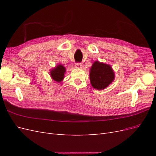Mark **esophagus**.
<instances>
[{
    "instance_id": "1",
    "label": "esophagus",
    "mask_w": 156,
    "mask_h": 156,
    "mask_svg": "<svg viewBox=\"0 0 156 156\" xmlns=\"http://www.w3.org/2000/svg\"><path fill=\"white\" fill-rule=\"evenodd\" d=\"M75 68H82V64H81V63H76L75 64Z\"/></svg>"
}]
</instances>
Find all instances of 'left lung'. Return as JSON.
<instances>
[{
    "instance_id": "left-lung-1",
    "label": "left lung",
    "mask_w": 156,
    "mask_h": 156,
    "mask_svg": "<svg viewBox=\"0 0 156 156\" xmlns=\"http://www.w3.org/2000/svg\"><path fill=\"white\" fill-rule=\"evenodd\" d=\"M89 75L92 87L101 90L114 81L115 75L110 65L96 61L92 66Z\"/></svg>"
}]
</instances>
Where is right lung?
Here are the masks:
<instances>
[{"label": "right lung", "mask_w": 156, "mask_h": 156, "mask_svg": "<svg viewBox=\"0 0 156 156\" xmlns=\"http://www.w3.org/2000/svg\"><path fill=\"white\" fill-rule=\"evenodd\" d=\"M66 72V68L62 64H58L50 72L51 78L56 82H61L64 79V73Z\"/></svg>", "instance_id": "obj_1"}]
</instances>
